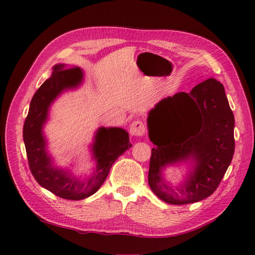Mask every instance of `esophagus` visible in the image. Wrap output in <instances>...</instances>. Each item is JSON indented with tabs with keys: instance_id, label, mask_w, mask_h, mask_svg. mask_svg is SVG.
I'll list each match as a JSON object with an SVG mask.
<instances>
[{
	"instance_id": "34e87169",
	"label": "esophagus",
	"mask_w": 255,
	"mask_h": 255,
	"mask_svg": "<svg viewBox=\"0 0 255 255\" xmlns=\"http://www.w3.org/2000/svg\"><path fill=\"white\" fill-rule=\"evenodd\" d=\"M144 133H145V127L142 121L140 120L134 121L132 125L129 126V134L132 136L140 137V136H143Z\"/></svg>"
}]
</instances>
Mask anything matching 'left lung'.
<instances>
[{
	"label": "left lung",
	"mask_w": 255,
	"mask_h": 255,
	"mask_svg": "<svg viewBox=\"0 0 255 255\" xmlns=\"http://www.w3.org/2000/svg\"><path fill=\"white\" fill-rule=\"evenodd\" d=\"M146 122L149 138L155 144L148 176L154 194L175 205L210 197L219 186L235 150L234 115L223 85L208 79L189 94L177 92L165 98L150 111ZM187 160L193 164L188 179L172 189L161 172L169 164Z\"/></svg>",
	"instance_id": "obj_1"
}]
</instances>
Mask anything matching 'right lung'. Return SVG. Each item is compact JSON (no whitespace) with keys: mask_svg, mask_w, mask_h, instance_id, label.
Wrapping results in <instances>:
<instances>
[{"mask_svg":"<svg viewBox=\"0 0 255 255\" xmlns=\"http://www.w3.org/2000/svg\"><path fill=\"white\" fill-rule=\"evenodd\" d=\"M84 73L79 67L65 69L64 65L53 67L51 78L38 88L30 101L23 127L26 155L30 172L40 186L67 200H82L94 195L102 186L113 164L129 149L128 134L120 128H100L91 145L96 168L86 180L72 176L70 172L53 166L47 151L42 128L48 119L49 109L61 92L76 88L82 84Z\"/></svg>","mask_w":255,"mask_h":255,"instance_id":"add662e5","label":"right lung"}]
</instances>
